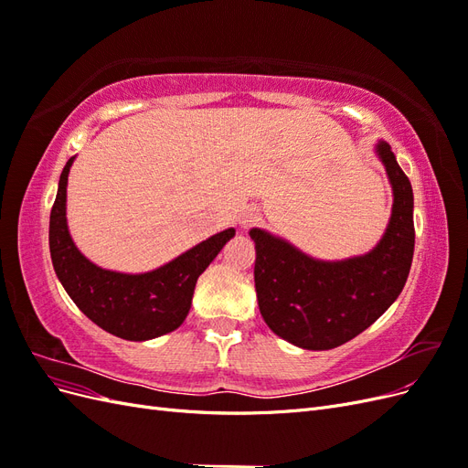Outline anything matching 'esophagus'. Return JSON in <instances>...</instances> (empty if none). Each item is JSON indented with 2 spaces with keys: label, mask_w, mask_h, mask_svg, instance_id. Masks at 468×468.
I'll list each match as a JSON object with an SVG mask.
<instances>
[{
  "label": "esophagus",
  "mask_w": 468,
  "mask_h": 468,
  "mask_svg": "<svg viewBox=\"0 0 468 468\" xmlns=\"http://www.w3.org/2000/svg\"><path fill=\"white\" fill-rule=\"evenodd\" d=\"M258 220H260V212L256 208H251V207L239 212V218H238V222H239V226H242V229L253 226Z\"/></svg>",
  "instance_id": "1"
}]
</instances>
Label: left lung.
Instances as JSON below:
<instances>
[{"label": "left lung", "mask_w": 468, "mask_h": 468, "mask_svg": "<svg viewBox=\"0 0 468 468\" xmlns=\"http://www.w3.org/2000/svg\"><path fill=\"white\" fill-rule=\"evenodd\" d=\"M375 152L392 187V215L380 242L363 256L324 261L287 239L251 229L258 304L265 324L289 344L324 351L342 346L399 299L414 258V193L390 144Z\"/></svg>", "instance_id": "8db88e82"}]
</instances>
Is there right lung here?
Listing matches in <instances>:
<instances>
[{
  "mask_svg": "<svg viewBox=\"0 0 468 468\" xmlns=\"http://www.w3.org/2000/svg\"><path fill=\"white\" fill-rule=\"evenodd\" d=\"M74 160L76 155L62 169L50 210L48 244L56 277L81 313L112 335L146 342L177 330L189 314L197 279L236 230L226 229L210 236L146 273H121L99 267L78 250L68 230L66 187Z\"/></svg>",
  "mask_w": 468,
  "mask_h": 468,
  "instance_id": "add662e5",
  "label": "right lung"
}]
</instances>
